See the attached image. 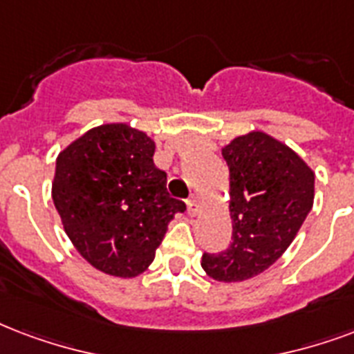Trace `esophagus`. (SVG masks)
<instances>
[{"instance_id":"34e87169","label":"esophagus","mask_w":354,"mask_h":354,"mask_svg":"<svg viewBox=\"0 0 354 354\" xmlns=\"http://www.w3.org/2000/svg\"><path fill=\"white\" fill-rule=\"evenodd\" d=\"M201 209H202L201 196L193 195L187 201V213L191 215V217H195V215H198V213H201Z\"/></svg>"}]
</instances>
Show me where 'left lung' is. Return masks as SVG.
Masks as SVG:
<instances>
[{"mask_svg":"<svg viewBox=\"0 0 354 354\" xmlns=\"http://www.w3.org/2000/svg\"><path fill=\"white\" fill-rule=\"evenodd\" d=\"M230 172L232 243L202 256L217 282H243L284 254L314 206V171L295 150L263 131H249L221 148Z\"/></svg>","mask_w":354,"mask_h":354,"instance_id":"8db88e82","label":"left lung"}]
</instances>
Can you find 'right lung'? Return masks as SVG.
Listing matches in <instances>:
<instances>
[{
	"instance_id": "add662e5",
	"label": "right lung",
	"mask_w": 354,
	"mask_h": 354,
	"mask_svg": "<svg viewBox=\"0 0 354 354\" xmlns=\"http://www.w3.org/2000/svg\"><path fill=\"white\" fill-rule=\"evenodd\" d=\"M153 152L152 139L124 122L91 128L59 152L51 198L75 250L102 273H145L185 209L167 193Z\"/></svg>"
}]
</instances>
